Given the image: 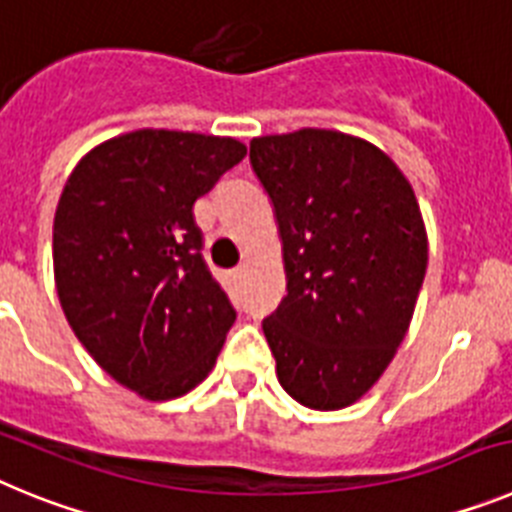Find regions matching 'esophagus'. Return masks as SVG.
Returning <instances> with one entry per match:
<instances>
[{
	"mask_svg": "<svg viewBox=\"0 0 512 512\" xmlns=\"http://www.w3.org/2000/svg\"><path fill=\"white\" fill-rule=\"evenodd\" d=\"M243 274H246V269H243V266H235V269L230 271V277H233V282H238V279H243Z\"/></svg>",
	"mask_w": 512,
	"mask_h": 512,
	"instance_id": "34e87169",
	"label": "esophagus"
}]
</instances>
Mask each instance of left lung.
Listing matches in <instances>:
<instances>
[{
  "mask_svg": "<svg viewBox=\"0 0 512 512\" xmlns=\"http://www.w3.org/2000/svg\"><path fill=\"white\" fill-rule=\"evenodd\" d=\"M277 212L287 297L261 323L277 377L312 410L359 400L408 333L428 266L410 182L354 135L305 128L251 140Z\"/></svg>",
  "mask_w": 512,
  "mask_h": 512,
  "instance_id": "left-lung-1",
  "label": "left lung"
}]
</instances>
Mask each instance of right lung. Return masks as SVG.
Masks as SVG:
<instances>
[{
    "mask_svg": "<svg viewBox=\"0 0 512 512\" xmlns=\"http://www.w3.org/2000/svg\"><path fill=\"white\" fill-rule=\"evenodd\" d=\"M246 146L135 130L81 158L53 220V274L71 330L104 372L171 400L215 366L235 310L202 256L194 202Z\"/></svg>",
    "mask_w": 512,
    "mask_h": 512,
    "instance_id": "add662e5",
    "label": "right lung"
}]
</instances>
